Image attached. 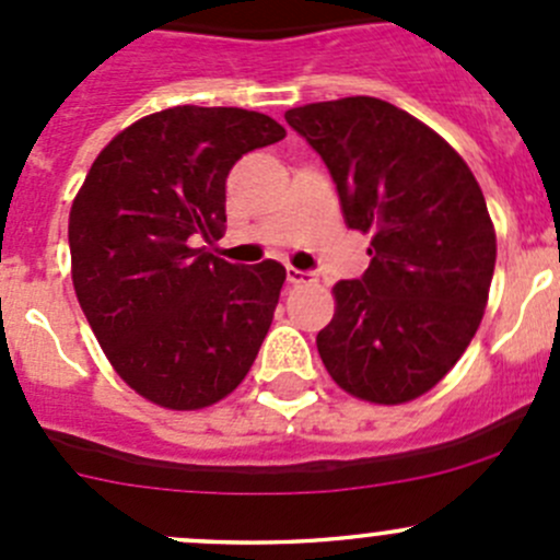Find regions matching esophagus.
<instances>
[{"label":"esophagus","instance_id":"obj_1","mask_svg":"<svg viewBox=\"0 0 560 560\" xmlns=\"http://www.w3.org/2000/svg\"><path fill=\"white\" fill-rule=\"evenodd\" d=\"M316 276L312 270H298V268H287V281L290 284H308V281H314Z\"/></svg>","mask_w":560,"mask_h":560}]
</instances>
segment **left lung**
Returning a JSON list of instances; mask_svg holds the SVG:
<instances>
[{
    "label": "left lung",
    "instance_id": "1",
    "mask_svg": "<svg viewBox=\"0 0 560 560\" xmlns=\"http://www.w3.org/2000/svg\"><path fill=\"white\" fill-rule=\"evenodd\" d=\"M284 118L330 171L349 228L371 233L369 270L332 287L322 363L354 398H420L460 360L488 306L495 230L482 189L447 140L385 100Z\"/></svg>",
    "mask_w": 560,
    "mask_h": 560
}]
</instances>
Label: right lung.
Masks as SVG:
<instances>
[{"label": "right lung", "mask_w": 560, "mask_h": 560, "mask_svg": "<svg viewBox=\"0 0 560 560\" xmlns=\"http://www.w3.org/2000/svg\"><path fill=\"white\" fill-rule=\"evenodd\" d=\"M284 135L244 107H167L118 132L72 202L78 303L116 374L151 404H217L268 336L284 265H233L200 244L222 238L235 162Z\"/></svg>", "instance_id": "add662e5"}]
</instances>
